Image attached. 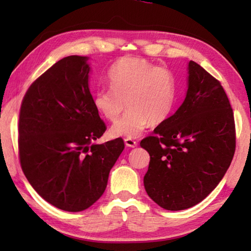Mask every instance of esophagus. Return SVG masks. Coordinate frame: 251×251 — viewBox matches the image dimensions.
<instances>
[{
    "mask_svg": "<svg viewBox=\"0 0 251 251\" xmlns=\"http://www.w3.org/2000/svg\"><path fill=\"white\" fill-rule=\"evenodd\" d=\"M125 145L127 146V147H130V148H134V147H136L137 146V143H136L134 139H131V138H125Z\"/></svg>",
    "mask_w": 251,
    "mask_h": 251,
    "instance_id": "obj_1",
    "label": "esophagus"
}]
</instances>
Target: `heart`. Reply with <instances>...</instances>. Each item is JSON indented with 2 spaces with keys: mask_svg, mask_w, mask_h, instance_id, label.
<instances>
[{
  "mask_svg": "<svg viewBox=\"0 0 251 251\" xmlns=\"http://www.w3.org/2000/svg\"><path fill=\"white\" fill-rule=\"evenodd\" d=\"M109 88H99L93 104L101 116L116 121L109 129L113 137L137 138L151 123L160 124L169 116L175 99V77L166 67L156 66L142 57H123L107 74Z\"/></svg>",
  "mask_w": 251,
  "mask_h": 251,
  "instance_id": "obj_1",
  "label": "heart"
}]
</instances>
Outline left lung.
<instances>
[{"instance_id": "8db88e82", "label": "left lung", "mask_w": 251, "mask_h": 251, "mask_svg": "<svg viewBox=\"0 0 251 251\" xmlns=\"http://www.w3.org/2000/svg\"><path fill=\"white\" fill-rule=\"evenodd\" d=\"M187 71L182 104L141 142L151 156L146 193L174 211L197 205L217 187L236 148L233 113L222 84L194 61Z\"/></svg>"}]
</instances>
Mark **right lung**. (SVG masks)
Returning <instances> with one entry per match:
<instances>
[{
    "label": "right lung",
    "instance_id": "1",
    "mask_svg": "<svg viewBox=\"0 0 251 251\" xmlns=\"http://www.w3.org/2000/svg\"><path fill=\"white\" fill-rule=\"evenodd\" d=\"M90 72L87 56L62 58L29 86L20 110L25 177L44 201L72 212L99 201L125 147L122 138L93 143L106 126L93 104Z\"/></svg>",
    "mask_w": 251,
    "mask_h": 251
}]
</instances>
